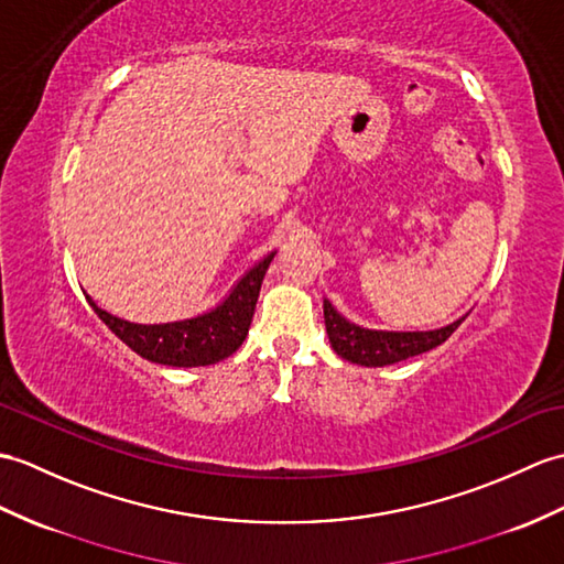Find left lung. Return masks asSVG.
Masks as SVG:
<instances>
[{
	"mask_svg": "<svg viewBox=\"0 0 564 564\" xmlns=\"http://www.w3.org/2000/svg\"><path fill=\"white\" fill-rule=\"evenodd\" d=\"M462 322L464 317L432 332H377L348 322L334 310L329 300H324V324L332 348L344 360L365 365V368H384V365H394L437 348L459 329Z\"/></svg>",
	"mask_w": 564,
	"mask_h": 564,
	"instance_id": "8db88e82",
	"label": "left lung"
}]
</instances>
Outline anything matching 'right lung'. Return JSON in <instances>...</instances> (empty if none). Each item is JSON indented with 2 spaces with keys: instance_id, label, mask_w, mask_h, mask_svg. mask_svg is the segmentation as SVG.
<instances>
[{
  "instance_id": "right-lung-1",
  "label": "right lung",
  "mask_w": 564,
  "mask_h": 564,
  "mask_svg": "<svg viewBox=\"0 0 564 564\" xmlns=\"http://www.w3.org/2000/svg\"><path fill=\"white\" fill-rule=\"evenodd\" d=\"M273 254L276 252L267 254L247 271L218 307L192 319L134 324L100 310L88 295L86 300L98 317L108 324V329L141 358L170 365V368H204V365H214L232 356L242 346L247 332H250L261 281L267 276Z\"/></svg>"
}]
</instances>
